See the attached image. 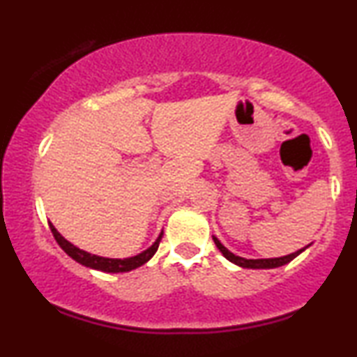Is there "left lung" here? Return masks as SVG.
Masks as SVG:
<instances>
[{
  "mask_svg": "<svg viewBox=\"0 0 357 357\" xmlns=\"http://www.w3.org/2000/svg\"><path fill=\"white\" fill-rule=\"evenodd\" d=\"M213 243L217 244L220 252H222L225 257L229 260V262H233V264L239 265V267H244V268H275V267H281V265L288 264L294 257H298V255L305 249V248L299 249L298 252H293L289 255H284V257H277V259H244V257H238V255H234L233 252H229V250L225 248V245L220 243L217 238H213Z\"/></svg>",
  "mask_w": 357,
  "mask_h": 357,
  "instance_id": "left-lung-1",
  "label": "left lung"
}]
</instances>
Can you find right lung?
Listing matches in <instances>:
<instances>
[{"mask_svg": "<svg viewBox=\"0 0 357 357\" xmlns=\"http://www.w3.org/2000/svg\"><path fill=\"white\" fill-rule=\"evenodd\" d=\"M50 229H52V233L54 236V239H56V243L59 244V248H61L64 252L69 255V257L74 259L79 264L85 265V267L100 270V272H108V273L129 272V270H134V268L140 267V265H144L147 260L152 259V255L155 252H157L160 241H162V234H160L158 239L153 243V245H150L147 250H144L142 254L135 255V257H129L124 260L123 259H107V257H98V255L85 252V250H80L76 248V245L68 243V241L58 233L56 228H54L52 223H50Z\"/></svg>", "mask_w": 357, "mask_h": 357, "instance_id": "right-lung-1", "label": "right lung"}]
</instances>
